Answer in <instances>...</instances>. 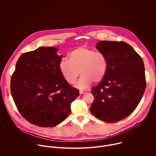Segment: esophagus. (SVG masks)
I'll list each match as a JSON object with an SVG mask.
<instances>
[{
	"label": "esophagus",
	"mask_w": 156,
	"mask_h": 156,
	"mask_svg": "<svg viewBox=\"0 0 156 156\" xmlns=\"http://www.w3.org/2000/svg\"><path fill=\"white\" fill-rule=\"evenodd\" d=\"M86 93H87V91H86V90H80V93L81 94H85Z\"/></svg>",
	"instance_id": "esophagus-1"
}]
</instances>
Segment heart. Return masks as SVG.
Listing matches in <instances>:
<instances>
[{"instance_id": "1", "label": "heart", "mask_w": 156, "mask_h": 156, "mask_svg": "<svg viewBox=\"0 0 156 156\" xmlns=\"http://www.w3.org/2000/svg\"><path fill=\"white\" fill-rule=\"evenodd\" d=\"M68 59H62L58 70L69 84H75L79 74L82 75L77 84L80 89H84L93 81L98 83L103 80L107 70V60L101 52L87 47L77 48L68 54Z\"/></svg>"}]
</instances>
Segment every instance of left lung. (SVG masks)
Wrapping results in <instances>:
<instances>
[{"label": "left lung", "mask_w": 156, "mask_h": 156, "mask_svg": "<svg viewBox=\"0 0 156 156\" xmlns=\"http://www.w3.org/2000/svg\"><path fill=\"white\" fill-rule=\"evenodd\" d=\"M97 49L107 60L105 76L92 88V114L101 120L115 123L129 115L138 105L146 89L144 65L128 44L102 41Z\"/></svg>", "instance_id": "1"}]
</instances>
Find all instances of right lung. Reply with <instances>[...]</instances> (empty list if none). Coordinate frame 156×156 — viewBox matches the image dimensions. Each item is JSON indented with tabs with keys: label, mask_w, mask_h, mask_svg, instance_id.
<instances>
[{
	"label": "right lung",
	"mask_w": 156,
	"mask_h": 156,
	"mask_svg": "<svg viewBox=\"0 0 156 156\" xmlns=\"http://www.w3.org/2000/svg\"><path fill=\"white\" fill-rule=\"evenodd\" d=\"M57 49L40 47L18 58L10 83V91L21 115L31 123L53 127L71 111V103L79 96L62 76Z\"/></svg>",
	"instance_id": "add662e5"
}]
</instances>
